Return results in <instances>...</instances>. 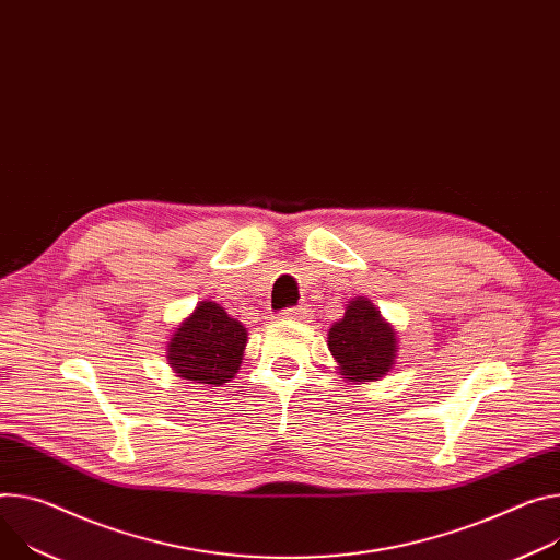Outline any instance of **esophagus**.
Returning <instances> with one entry per match:
<instances>
[{
  "label": "esophagus",
  "mask_w": 560,
  "mask_h": 560,
  "mask_svg": "<svg viewBox=\"0 0 560 560\" xmlns=\"http://www.w3.org/2000/svg\"><path fill=\"white\" fill-rule=\"evenodd\" d=\"M308 306H303V303H301V306H290V308H285L281 315L285 317V319H303V317H308Z\"/></svg>",
  "instance_id": "obj_1"
}]
</instances>
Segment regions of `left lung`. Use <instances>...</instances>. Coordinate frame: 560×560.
I'll return each instance as SVG.
<instances>
[{"mask_svg":"<svg viewBox=\"0 0 560 560\" xmlns=\"http://www.w3.org/2000/svg\"><path fill=\"white\" fill-rule=\"evenodd\" d=\"M395 332L369 299L348 303L343 319L328 330V348L348 380L384 377L395 362Z\"/></svg>","mask_w":560,"mask_h":560,"instance_id":"8db88e82","label":"left lung"}]
</instances>
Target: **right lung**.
Returning a JSON list of instances; mask_svg holds the SVG:
<instances>
[{"label": "right lung", "instance_id": "obj_1", "mask_svg": "<svg viewBox=\"0 0 560 560\" xmlns=\"http://www.w3.org/2000/svg\"><path fill=\"white\" fill-rule=\"evenodd\" d=\"M247 330L232 319L219 303L200 301V306L176 328L167 360L178 377L221 386L241 366Z\"/></svg>", "mask_w": 560, "mask_h": 560}]
</instances>
